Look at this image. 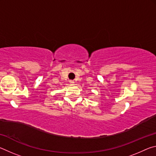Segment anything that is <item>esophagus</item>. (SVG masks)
<instances>
[{
  "mask_svg": "<svg viewBox=\"0 0 156 156\" xmlns=\"http://www.w3.org/2000/svg\"><path fill=\"white\" fill-rule=\"evenodd\" d=\"M74 83H75L74 81H73V80H71V81H70V84H73Z\"/></svg>",
  "mask_w": 156,
  "mask_h": 156,
  "instance_id": "obj_1",
  "label": "esophagus"
}]
</instances>
